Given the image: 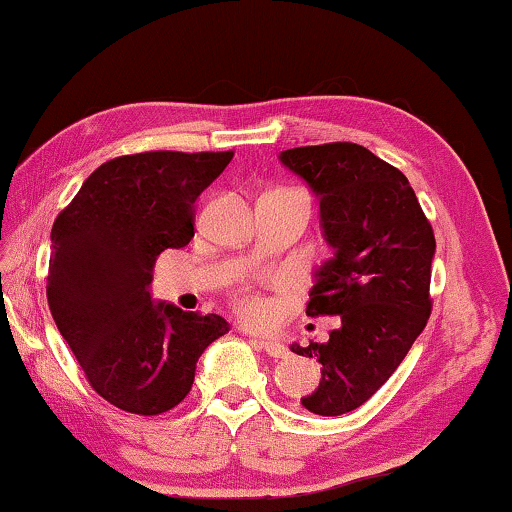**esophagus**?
<instances>
[{
  "label": "esophagus",
  "mask_w": 512,
  "mask_h": 512,
  "mask_svg": "<svg viewBox=\"0 0 512 512\" xmlns=\"http://www.w3.org/2000/svg\"><path fill=\"white\" fill-rule=\"evenodd\" d=\"M259 350H264L268 357L273 359H287L289 357V350L284 348L280 341H273V339H255L253 341Z\"/></svg>",
  "instance_id": "obj_1"
}]
</instances>
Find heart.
Instances as JSON below:
<instances>
[{
	"instance_id": "b5f03b06",
	"label": "heart",
	"mask_w": 512,
	"mask_h": 512,
	"mask_svg": "<svg viewBox=\"0 0 512 512\" xmlns=\"http://www.w3.org/2000/svg\"><path fill=\"white\" fill-rule=\"evenodd\" d=\"M237 309L248 320H266L268 311H271L266 298L257 296V293H241L237 298Z\"/></svg>"
}]
</instances>
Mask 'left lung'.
I'll use <instances>...</instances> for the list:
<instances>
[{"instance_id":"8db88e82","label":"left lung","mask_w":512,"mask_h":512,"mask_svg":"<svg viewBox=\"0 0 512 512\" xmlns=\"http://www.w3.org/2000/svg\"><path fill=\"white\" fill-rule=\"evenodd\" d=\"M280 160L320 198L325 239L334 248L316 271L307 316L341 318L327 343L291 348L323 363L320 384L302 406L343 415L386 384L427 325L436 237L404 173L366 146H298Z\"/></svg>"}]
</instances>
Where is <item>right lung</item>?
Instances as JSON below:
<instances>
[{"instance_id":"1","label":"right lung","mask_w":512,"mask_h":512,"mask_svg":"<svg viewBox=\"0 0 512 512\" xmlns=\"http://www.w3.org/2000/svg\"><path fill=\"white\" fill-rule=\"evenodd\" d=\"M235 151H146L103 162L51 228L47 300L85 379L135 415L171 411L230 325L151 302L162 250L194 237V203Z\"/></svg>"}]
</instances>
